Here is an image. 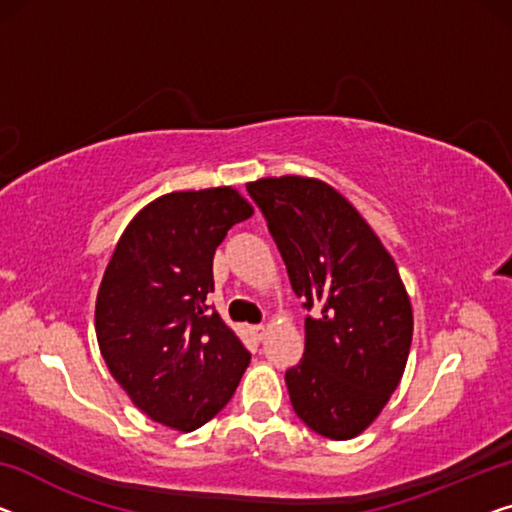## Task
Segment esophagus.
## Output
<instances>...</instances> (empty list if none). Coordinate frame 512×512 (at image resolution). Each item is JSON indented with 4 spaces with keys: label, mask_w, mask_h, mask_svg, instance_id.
Instances as JSON below:
<instances>
[{
    "label": "esophagus",
    "mask_w": 512,
    "mask_h": 512,
    "mask_svg": "<svg viewBox=\"0 0 512 512\" xmlns=\"http://www.w3.org/2000/svg\"><path fill=\"white\" fill-rule=\"evenodd\" d=\"M253 335L257 340H262L264 335H266V326L264 324H257V326H253Z\"/></svg>",
    "instance_id": "esophagus-1"
}]
</instances>
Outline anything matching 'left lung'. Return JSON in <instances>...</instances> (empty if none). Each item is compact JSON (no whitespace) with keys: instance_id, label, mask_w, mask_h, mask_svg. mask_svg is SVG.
Instances as JSON below:
<instances>
[{"instance_id":"obj_1","label":"left lung","mask_w":512,"mask_h":512,"mask_svg":"<svg viewBox=\"0 0 512 512\" xmlns=\"http://www.w3.org/2000/svg\"><path fill=\"white\" fill-rule=\"evenodd\" d=\"M305 310V352L285 372L296 416L329 439L368 427L407 365L414 317L398 266L338 190L319 179L248 183Z\"/></svg>"}]
</instances>
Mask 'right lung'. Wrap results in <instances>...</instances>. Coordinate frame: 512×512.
Here are the masks:
<instances>
[{
  "label": "right lung",
  "instance_id": "1",
  "mask_svg": "<svg viewBox=\"0 0 512 512\" xmlns=\"http://www.w3.org/2000/svg\"><path fill=\"white\" fill-rule=\"evenodd\" d=\"M253 216L234 188L167 193L131 220L96 299V338L108 370L154 421L193 432L239 386L248 349L216 310L213 255Z\"/></svg>",
  "mask_w": 512,
  "mask_h": 512
}]
</instances>
